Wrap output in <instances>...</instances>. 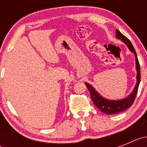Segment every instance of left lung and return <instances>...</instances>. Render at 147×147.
Wrapping results in <instances>:
<instances>
[{
	"label": "left lung",
	"instance_id": "obj_1",
	"mask_svg": "<svg viewBox=\"0 0 147 147\" xmlns=\"http://www.w3.org/2000/svg\"><path fill=\"white\" fill-rule=\"evenodd\" d=\"M115 37L119 40H121L124 43L126 44L127 48L129 49L131 52L135 55L136 57V68L137 71L136 75V85L134 89L130 93L129 96H126L125 98L118 100L107 99L99 94L98 92L95 90V88L90 84L85 82V85L89 90L90 93V98L94 104L102 113L107 114V115H114L118 114L121 112H123L124 110H127L132 106L134 102V100L136 97L138 93V89L139 86L140 82H141V71H140V65L138 59L136 51L135 50L133 45H132L129 39H127L124 35L122 34L119 30H115Z\"/></svg>",
	"mask_w": 147,
	"mask_h": 147
}]
</instances>
